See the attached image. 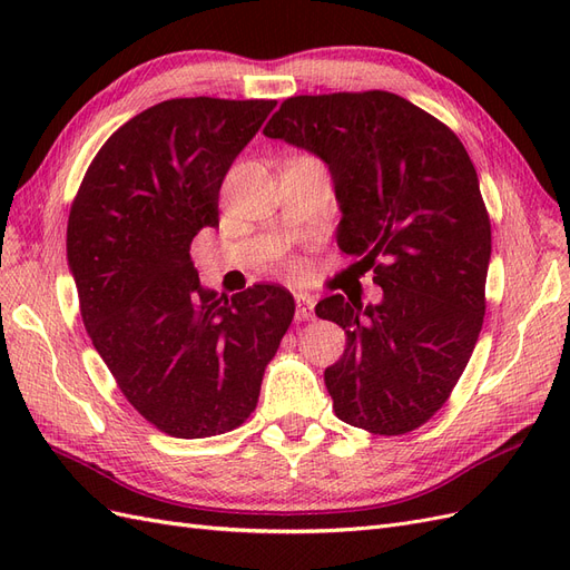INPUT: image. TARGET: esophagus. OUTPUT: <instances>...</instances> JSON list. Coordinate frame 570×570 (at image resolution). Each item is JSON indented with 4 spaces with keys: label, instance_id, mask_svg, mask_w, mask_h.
I'll return each instance as SVG.
<instances>
[{
    "label": "esophagus",
    "instance_id": "obj_1",
    "mask_svg": "<svg viewBox=\"0 0 570 570\" xmlns=\"http://www.w3.org/2000/svg\"><path fill=\"white\" fill-rule=\"evenodd\" d=\"M295 299H297V318L299 321H314L316 299L312 295H306V292H297Z\"/></svg>",
    "mask_w": 570,
    "mask_h": 570
}]
</instances>
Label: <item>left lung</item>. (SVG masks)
I'll list each match as a JSON object with an SVG mask.
<instances>
[{"instance_id": "left-lung-1", "label": "left lung", "mask_w": 570, "mask_h": 570, "mask_svg": "<svg viewBox=\"0 0 570 570\" xmlns=\"http://www.w3.org/2000/svg\"><path fill=\"white\" fill-rule=\"evenodd\" d=\"M264 135L327 166L337 245L383 287L377 304H316L347 335L325 368L337 419L375 435L416 430L450 400L485 316L492 233L469 151L435 116L383 90L289 97Z\"/></svg>"}]
</instances>
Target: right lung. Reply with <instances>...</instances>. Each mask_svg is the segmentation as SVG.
<instances>
[{
	"label": "right lung",
	"mask_w": 570,
	"mask_h": 570,
	"mask_svg": "<svg viewBox=\"0 0 570 570\" xmlns=\"http://www.w3.org/2000/svg\"><path fill=\"white\" fill-rule=\"evenodd\" d=\"M275 99L154 105L97 151L66 230L80 316L118 390L170 438L243 425L295 316L281 285L230 299L202 287L189 245L218 226V193Z\"/></svg>",
	"instance_id": "1"
}]
</instances>
